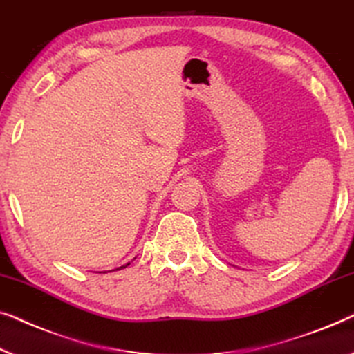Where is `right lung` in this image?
I'll list each match as a JSON object with an SVG mask.
<instances>
[{
	"mask_svg": "<svg viewBox=\"0 0 354 354\" xmlns=\"http://www.w3.org/2000/svg\"><path fill=\"white\" fill-rule=\"evenodd\" d=\"M127 266H129V263H127V265H123V266H120V268H117V270H123V268H127Z\"/></svg>",
	"mask_w": 354,
	"mask_h": 354,
	"instance_id": "add662e5",
	"label": "right lung"
}]
</instances>
